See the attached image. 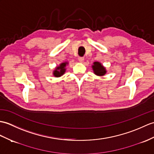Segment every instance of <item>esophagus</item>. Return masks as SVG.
Wrapping results in <instances>:
<instances>
[{
	"label": "esophagus",
	"instance_id": "esophagus-1",
	"mask_svg": "<svg viewBox=\"0 0 154 154\" xmlns=\"http://www.w3.org/2000/svg\"><path fill=\"white\" fill-rule=\"evenodd\" d=\"M84 60H85L84 57H79V58H78V60L80 62H83Z\"/></svg>",
	"mask_w": 154,
	"mask_h": 154
}]
</instances>
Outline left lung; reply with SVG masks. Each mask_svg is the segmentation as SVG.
<instances>
[{
    "instance_id": "1",
    "label": "left lung",
    "mask_w": 154,
    "mask_h": 154,
    "mask_svg": "<svg viewBox=\"0 0 154 154\" xmlns=\"http://www.w3.org/2000/svg\"><path fill=\"white\" fill-rule=\"evenodd\" d=\"M92 68H93V71L96 75H103L106 73V69L101 65L100 63L99 62H94V65L92 66Z\"/></svg>"
}]
</instances>
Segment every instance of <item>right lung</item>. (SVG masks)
<instances>
[{
	"mask_svg": "<svg viewBox=\"0 0 154 154\" xmlns=\"http://www.w3.org/2000/svg\"><path fill=\"white\" fill-rule=\"evenodd\" d=\"M67 63V62L62 63L60 64L59 67H57L56 68V70L54 71V73H53L54 75L56 77H58L62 76V75L64 73H65V71H66L65 67H66Z\"/></svg>",
	"mask_w": 154,
	"mask_h": 154,
	"instance_id": "1",
	"label": "right lung"
}]
</instances>
